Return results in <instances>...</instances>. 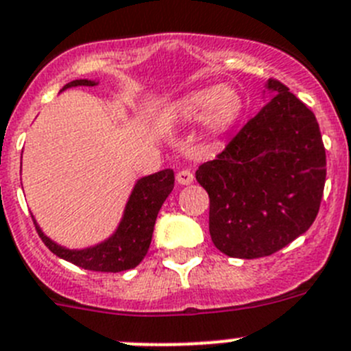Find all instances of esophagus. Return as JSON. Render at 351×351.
Instances as JSON below:
<instances>
[{
  "instance_id": "esophagus-1",
  "label": "esophagus",
  "mask_w": 351,
  "mask_h": 351,
  "mask_svg": "<svg viewBox=\"0 0 351 351\" xmlns=\"http://www.w3.org/2000/svg\"><path fill=\"white\" fill-rule=\"evenodd\" d=\"M176 180H178V183H182V185H189V183L194 182V175H192L191 169H182V171H178V175H176Z\"/></svg>"
}]
</instances>
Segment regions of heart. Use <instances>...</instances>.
<instances>
[{
	"instance_id": "b5f03b06",
	"label": "heart",
	"mask_w": 351,
	"mask_h": 351,
	"mask_svg": "<svg viewBox=\"0 0 351 351\" xmlns=\"http://www.w3.org/2000/svg\"><path fill=\"white\" fill-rule=\"evenodd\" d=\"M241 110V99L238 93L229 87L204 89L183 97L176 106V113L182 121H199L206 117V121L215 128L229 125L238 117Z\"/></svg>"
}]
</instances>
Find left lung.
Instances as JSON below:
<instances>
[{
	"mask_svg": "<svg viewBox=\"0 0 351 351\" xmlns=\"http://www.w3.org/2000/svg\"><path fill=\"white\" fill-rule=\"evenodd\" d=\"M276 96L203 162L195 180L210 195V234L222 254L258 258L282 250L317 219L325 147L315 113L285 84Z\"/></svg>",
	"mask_w": 351,
	"mask_h": 351,
	"instance_id": "1",
	"label": "left lung"
}]
</instances>
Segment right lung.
<instances>
[{
	"label": "right lung",
	"instance_id": "add662e5",
	"mask_svg": "<svg viewBox=\"0 0 351 351\" xmlns=\"http://www.w3.org/2000/svg\"><path fill=\"white\" fill-rule=\"evenodd\" d=\"M77 85L93 87L96 84L90 80H73L66 84L62 90L68 87H77ZM173 187H175L173 169H164L156 175L138 180L136 187L132 191L128 206H125L124 219L115 234L108 241L87 248V250H68V248L56 245L43 234L34 220L33 222L38 236L42 238L47 248L58 257L64 258L78 267H84V269L99 271V273H121V271L136 267L147 255L148 246L152 241L157 213L166 197L171 194Z\"/></svg>",
	"mask_w": 351,
	"mask_h": 351
}]
</instances>
